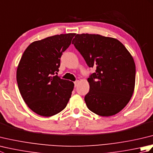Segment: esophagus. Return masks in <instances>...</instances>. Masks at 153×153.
Here are the masks:
<instances>
[{"label":"esophagus","mask_w":153,"mask_h":153,"mask_svg":"<svg viewBox=\"0 0 153 153\" xmlns=\"http://www.w3.org/2000/svg\"><path fill=\"white\" fill-rule=\"evenodd\" d=\"M78 83H79V81H78V80L76 81V82H74V85H75V87H77V85H78Z\"/></svg>","instance_id":"34e87169"}]
</instances>
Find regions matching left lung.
<instances>
[{
    "label": "left lung",
    "instance_id": "left-lung-1",
    "mask_svg": "<svg viewBox=\"0 0 153 153\" xmlns=\"http://www.w3.org/2000/svg\"><path fill=\"white\" fill-rule=\"evenodd\" d=\"M72 44L87 66L95 68L90 75L86 105L97 115H115L124 108L133 95L135 82L134 58L121 42L95 34H77Z\"/></svg>",
    "mask_w": 153,
    "mask_h": 153
}]
</instances>
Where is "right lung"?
<instances>
[{
    "label": "right lung",
    "instance_id": "1",
    "mask_svg": "<svg viewBox=\"0 0 153 153\" xmlns=\"http://www.w3.org/2000/svg\"><path fill=\"white\" fill-rule=\"evenodd\" d=\"M75 33L54 35L31 43L24 51L16 71L21 95L37 114L49 117L64 110L74 84L57 76L63 52Z\"/></svg>",
    "mask_w": 153,
    "mask_h": 153
}]
</instances>
